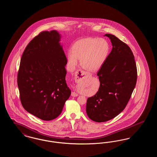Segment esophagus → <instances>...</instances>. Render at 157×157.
Here are the masks:
<instances>
[{"mask_svg":"<svg viewBox=\"0 0 157 157\" xmlns=\"http://www.w3.org/2000/svg\"><path fill=\"white\" fill-rule=\"evenodd\" d=\"M88 75V73L87 72H85L83 71H78L76 74H75V81H79V80H81L83 79L84 78H85L86 76ZM78 95V94L76 92H73L72 93V96L73 97H77Z\"/></svg>","mask_w":157,"mask_h":157,"instance_id":"1","label":"esophagus"}]
</instances>
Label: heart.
I'll return each instance as SVG.
<instances>
[{
	"mask_svg": "<svg viewBox=\"0 0 157 157\" xmlns=\"http://www.w3.org/2000/svg\"><path fill=\"white\" fill-rule=\"evenodd\" d=\"M109 52V45L104 39L83 38L76 42L72 51L67 52V65L71 70H74L78 65V60H81L82 67L95 72L103 66Z\"/></svg>",
	"mask_w": 157,
	"mask_h": 157,
	"instance_id": "obj_1",
	"label": "heart"
}]
</instances>
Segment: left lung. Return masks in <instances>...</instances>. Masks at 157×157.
I'll return each mask as SVG.
<instances>
[{
  "label": "left lung",
  "mask_w": 157,
  "mask_h": 157,
  "mask_svg": "<svg viewBox=\"0 0 157 157\" xmlns=\"http://www.w3.org/2000/svg\"><path fill=\"white\" fill-rule=\"evenodd\" d=\"M112 51L97 75L100 86L87 99L86 112L90 119L102 122L111 120L127 106L134 90L137 70L134 56L128 45L111 34Z\"/></svg>",
  "instance_id": "1"
}]
</instances>
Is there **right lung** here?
<instances>
[{
  "instance_id": "right-lung-1",
  "label": "right lung",
  "mask_w": 157,
  "mask_h": 157,
  "mask_svg": "<svg viewBox=\"0 0 157 157\" xmlns=\"http://www.w3.org/2000/svg\"><path fill=\"white\" fill-rule=\"evenodd\" d=\"M60 38L55 30L42 32L34 37L23 53L17 74L23 107L44 121L57 118L71 94Z\"/></svg>"
}]
</instances>
